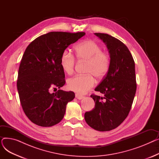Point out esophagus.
I'll use <instances>...</instances> for the list:
<instances>
[{
    "mask_svg": "<svg viewBox=\"0 0 159 159\" xmlns=\"http://www.w3.org/2000/svg\"><path fill=\"white\" fill-rule=\"evenodd\" d=\"M75 97H76L77 99H79V100H81V99H82V98H84V96H82V95H80V94H79V93H77L76 95H75Z\"/></svg>",
    "mask_w": 159,
    "mask_h": 159,
    "instance_id": "1",
    "label": "esophagus"
}]
</instances>
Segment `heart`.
Here are the masks:
<instances>
[{
	"mask_svg": "<svg viewBox=\"0 0 159 159\" xmlns=\"http://www.w3.org/2000/svg\"><path fill=\"white\" fill-rule=\"evenodd\" d=\"M75 56L80 61H86V75H77L67 82L68 88L79 94H84L95 84L94 75L98 79L104 78L110 68V54L101 49V47L93 40H85L75 48ZM60 64L67 74L73 73L75 66L74 55L68 49H65L60 58Z\"/></svg>",
	"mask_w": 159,
	"mask_h": 159,
	"instance_id": "obj_1",
	"label": "heart"
}]
</instances>
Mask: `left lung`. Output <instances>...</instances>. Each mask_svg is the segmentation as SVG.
<instances>
[{
  "label": "left lung",
  "instance_id": "1",
  "mask_svg": "<svg viewBox=\"0 0 159 159\" xmlns=\"http://www.w3.org/2000/svg\"><path fill=\"white\" fill-rule=\"evenodd\" d=\"M95 35L106 44L111 64L107 73L95 89L104 97L91 95L95 107L85 113L84 119L91 128L107 131L117 128L129 113L137 89L135 62L129 50L120 40L106 33Z\"/></svg>",
  "mask_w": 159,
  "mask_h": 159
}]
</instances>
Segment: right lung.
Returning a JSON list of instances; mask_svg holds the SVG:
<instances>
[{"mask_svg":"<svg viewBox=\"0 0 159 159\" xmlns=\"http://www.w3.org/2000/svg\"><path fill=\"white\" fill-rule=\"evenodd\" d=\"M84 35V32H49L32 41L25 50L16 86L23 111L33 123L50 127L63 119L66 105L75 93L61 89L49 91L65 84L60 64L62 53Z\"/></svg>","mask_w":159,"mask_h":159,"instance_id":"1","label":"right lung"}]
</instances>
